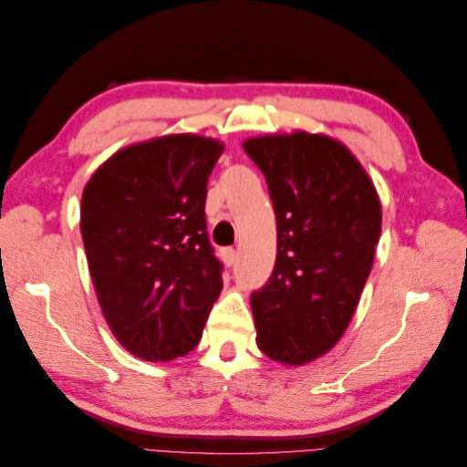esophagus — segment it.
<instances>
[{"instance_id":"34e87169","label":"esophagus","mask_w":467,"mask_h":467,"mask_svg":"<svg viewBox=\"0 0 467 467\" xmlns=\"http://www.w3.org/2000/svg\"><path fill=\"white\" fill-rule=\"evenodd\" d=\"M222 257H223V261L228 263V265H234L235 259H237V251H235L234 247H225V249L222 251Z\"/></svg>"}]
</instances>
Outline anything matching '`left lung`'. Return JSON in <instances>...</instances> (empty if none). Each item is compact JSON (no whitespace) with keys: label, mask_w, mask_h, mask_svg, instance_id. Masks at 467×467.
<instances>
[{"label":"left lung","mask_w":467,"mask_h":467,"mask_svg":"<svg viewBox=\"0 0 467 467\" xmlns=\"http://www.w3.org/2000/svg\"><path fill=\"white\" fill-rule=\"evenodd\" d=\"M276 216L271 278L251 294L257 345L282 364L327 352L355 316L372 271L381 206L368 173L343 144L294 132L244 142Z\"/></svg>","instance_id":"1"}]
</instances>
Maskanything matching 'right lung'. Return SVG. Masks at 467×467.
I'll return each mask as SVG.
<instances>
[{"label": "right lung", "mask_w": 467, "mask_h": 467, "mask_svg": "<svg viewBox=\"0 0 467 467\" xmlns=\"http://www.w3.org/2000/svg\"><path fill=\"white\" fill-rule=\"evenodd\" d=\"M216 140L173 134L117 151L81 196V237L109 327L132 355L167 362L199 345L222 292L206 232Z\"/></svg>", "instance_id": "obj_1"}]
</instances>
